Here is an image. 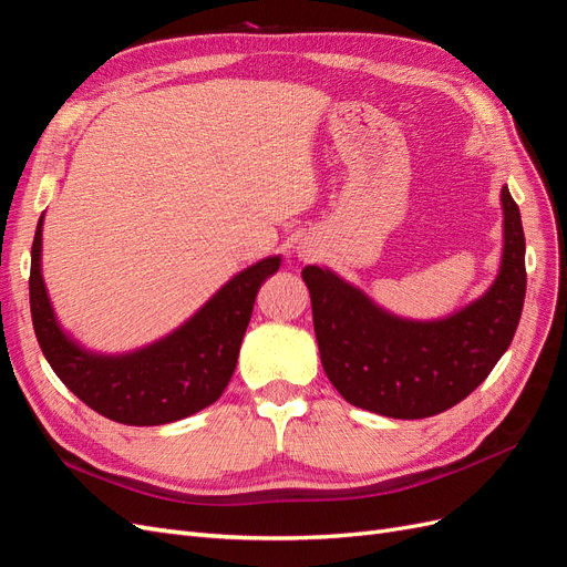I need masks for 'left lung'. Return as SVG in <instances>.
I'll list each match as a JSON object with an SVG mask.
<instances>
[{"label": "left lung", "mask_w": 567, "mask_h": 567, "mask_svg": "<svg viewBox=\"0 0 567 567\" xmlns=\"http://www.w3.org/2000/svg\"><path fill=\"white\" fill-rule=\"evenodd\" d=\"M502 210L499 274L483 296L442 319L398 317L329 267L302 269L323 371L350 404L390 419H427L487 379L516 336L527 286L523 221L508 186Z\"/></svg>", "instance_id": "left-lung-1"}]
</instances>
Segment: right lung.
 <instances>
[{"label":"right lung","instance_id":"right-lung-1","mask_svg":"<svg viewBox=\"0 0 567 567\" xmlns=\"http://www.w3.org/2000/svg\"><path fill=\"white\" fill-rule=\"evenodd\" d=\"M42 225L30 252V315L49 367L96 414L125 425H163L219 400L231 381L257 290L281 255L238 271L179 329L140 350L104 354L63 331L42 279Z\"/></svg>","mask_w":567,"mask_h":567}]
</instances>
